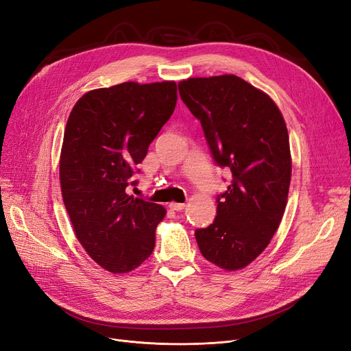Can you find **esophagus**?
<instances>
[{
	"mask_svg": "<svg viewBox=\"0 0 351 351\" xmlns=\"http://www.w3.org/2000/svg\"><path fill=\"white\" fill-rule=\"evenodd\" d=\"M169 207H170L171 210L181 211V210H184V208H186V204H184V203H176V202H173V203H170V204H169Z\"/></svg>",
	"mask_w": 351,
	"mask_h": 351,
	"instance_id": "obj_1",
	"label": "esophagus"
}]
</instances>
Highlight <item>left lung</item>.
<instances>
[{
	"mask_svg": "<svg viewBox=\"0 0 351 351\" xmlns=\"http://www.w3.org/2000/svg\"><path fill=\"white\" fill-rule=\"evenodd\" d=\"M180 97L199 120L217 165L232 180L217 195V215L195 230L199 252L227 271L244 269L269 245L287 204L291 156L273 99L237 75L180 81Z\"/></svg>",
	"mask_w": 351,
	"mask_h": 351,
	"instance_id": "8db88e82",
	"label": "left lung"
}]
</instances>
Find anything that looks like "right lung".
<instances>
[{"instance_id": "obj_1", "label": "right lung", "mask_w": 351, "mask_h": 351, "mask_svg": "<svg viewBox=\"0 0 351 351\" xmlns=\"http://www.w3.org/2000/svg\"><path fill=\"white\" fill-rule=\"evenodd\" d=\"M177 104L174 81L123 82L82 95L66 121L60 182L74 232L110 273H128L149 257L165 208L127 194L148 147Z\"/></svg>"}]
</instances>
